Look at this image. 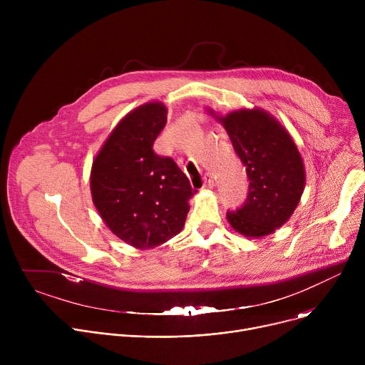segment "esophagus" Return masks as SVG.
Listing matches in <instances>:
<instances>
[{
	"label": "esophagus",
	"mask_w": 365,
	"mask_h": 365,
	"mask_svg": "<svg viewBox=\"0 0 365 365\" xmlns=\"http://www.w3.org/2000/svg\"><path fill=\"white\" fill-rule=\"evenodd\" d=\"M215 186V182H214V178L211 173H206L203 176V189H214Z\"/></svg>",
	"instance_id": "esophagus-1"
}]
</instances>
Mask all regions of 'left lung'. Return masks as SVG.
<instances>
[{"instance_id":"obj_1","label":"left lung","mask_w":365,"mask_h":365,"mask_svg":"<svg viewBox=\"0 0 365 365\" xmlns=\"http://www.w3.org/2000/svg\"><path fill=\"white\" fill-rule=\"evenodd\" d=\"M215 118L227 130L250 180L245 203L227 212L228 222L244 237L269 235L299 205L306 182L302 155L287 130L263 110H238Z\"/></svg>"}]
</instances>
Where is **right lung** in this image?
I'll use <instances>...</instances> for the list:
<instances>
[{
	"instance_id": "right-lung-1",
	"label": "right lung",
	"mask_w": 365,
	"mask_h": 365,
	"mask_svg": "<svg viewBox=\"0 0 365 365\" xmlns=\"http://www.w3.org/2000/svg\"><path fill=\"white\" fill-rule=\"evenodd\" d=\"M166 121L162 102L140 106L117 124L92 163L91 193L102 221L138 250L178 235L197 192L173 159L153 150Z\"/></svg>"
}]
</instances>
